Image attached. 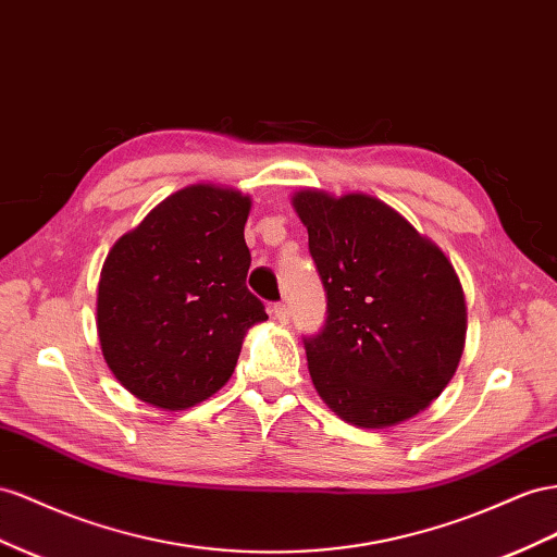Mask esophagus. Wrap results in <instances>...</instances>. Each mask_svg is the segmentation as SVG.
<instances>
[{
    "label": "esophagus",
    "instance_id": "34e87169",
    "mask_svg": "<svg viewBox=\"0 0 557 557\" xmlns=\"http://www.w3.org/2000/svg\"><path fill=\"white\" fill-rule=\"evenodd\" d=\"M272 313L276 315L278 323H288V319H290V311H288V307H285L283 302L272 305Z\"/></svg>",
    "mask_w": 557,
    "mask_h": 557
}]
</instances>
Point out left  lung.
<instances>
[{"label":"left lung","mask_w":557,"mask_h":557,"mask_svg":"<svg viewBox=\"0 0 557 557\" xmlns=\"http://www.w3.org/2000/svg\"><path fill=\"white\" fill-rule=\"evenodd\" d=\"M309 232L327 315L305 337L311 382L327 408L360 429H386L426 410L457 372L466 302L443 250L384 201L293 197Z\"/></svg>","instance_id":"obj_1"}]
</instances>
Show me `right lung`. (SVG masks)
<instances>
[{"mask_svg": "<svg viewBox=\"0 0 557 557\" xmlns=\"http://www.w3.org/2000/svg\"><path fill=\"white\" fill-rule=\"evenodd\" d=\"M250 199L189 185L112 246L98 283V337L114 377L161 410H187L230 382L248 327L267 321L246 288Z\"/></svg>", "mask_w": 557, "mask_h": 557, "instance_id": "1", "label": "right lung"}]
</instances>
